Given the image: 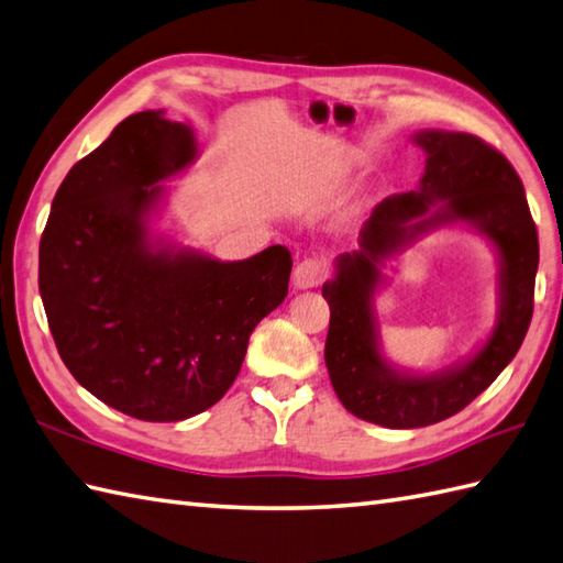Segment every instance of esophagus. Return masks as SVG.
<instances>
[{
	"instance_id": "1",
	"label": "esophagus",
	"mask_w": 563,
	"mask_h": 563,
	"mask_svg": "<svg viewBox=\"0 0 563 563\" xmlns=\"http://www.w3.org/2000/svg\"><path fill=\"white\" fill-rule=\"evenodd\" d=\"M328 277V265L322 260L308 257L303 262H298L294 269V286L296 289H316V286Z\"/></svg>"
}]
</instances>
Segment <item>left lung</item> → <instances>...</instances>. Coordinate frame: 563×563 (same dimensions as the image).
<instances>
[{
  "label": "left lung",
  "instance_id": "8db88e82",
  "mask_svg": "<svg viewBox=\"0 0 563 563\" xmlns=\"http://www.w3.org/2000/svg\"><path fill=\"white\" fill-rule=\"evenodd\" d=\"M415 142L427 168L411 192L385 197L358 233V250L334 262L322 284L330 303L324 364L340 402L354 417L387 429H419L465 409L489 387L526 340L532 320L540 243L516 168L467 132L423 130ZM465 222L499 255V313L487 342L470 360L435 374H409L379 354L372 296L385 258L435 228Z\"/></svg>",
  "mask_w": 563,
  "mask_h": 563
}]
</instances>
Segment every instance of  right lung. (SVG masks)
I'll return each instance as SVG.
<instances>
[{
    "mask_svg": "<svg viewBox=\"0 0 563 563\" xmlns=\"http://www.w3.org/2000/svg\"><path fill=\"white\" fill-rule=\"evenodd\" d=\"M195 158L192 128L164 110L134 112L67 173L41 239L37 286L62 361L142 421L217 405L257 322L289 294L284 245L221 262L152 235L161 183Z\"/></svg>",
    "mask_w": 563,
    "mask_h": 563,
    "instance_id": "right-lung-1",
    "label": "right lung"
}]
</instances>
